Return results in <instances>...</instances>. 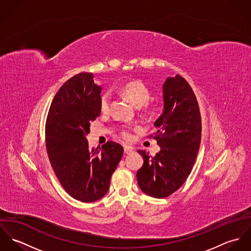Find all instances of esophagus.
<instances>
[{"instance_id": "34e87169", "label": "esophagus", "mask_w": 251, "mask_h": 251, "mask_svg": "<svg viewBox=\"0 0 251 251\" xmlns=\"http://www.w3.org/2000/svg\"><path fill=\"white\" fill-rule=\"evenodd\" d=\"M124 151H125V153L128 154V153H131L133 151V150L131 148H129V147H125L124 148Z\"/></svg>"}]
</instances>
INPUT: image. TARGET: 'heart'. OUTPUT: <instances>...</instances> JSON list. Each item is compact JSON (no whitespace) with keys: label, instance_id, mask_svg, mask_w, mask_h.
Listing matches in <instances>:
<instances>
[{"label":"heart","instance_id":"1","mask_svg":"<svg viewBox=\"0 0 251 251\" xmlns=\"http://www.w3.org/2000/svg\"><path fill=\"white\" fill-rule=\"evenodd\" d=\"M120 93L126 97L134 106L143 108L144 113L151 111V106L147 103L151 100V91L140 80H131L124 83L120 87ZM111 102V95L108 92H104L100 98V109L102 113L109 111ZM131 129L123 128L120 130V137L125 141H130Z\"/></svg>","mask_w":251,"mask_h":251}]
</instances>
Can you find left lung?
I'll return each mask as SVG.
<instances>
[{"label": "left lung", "mask_w": 251, "mask_h": 251, "mask_svg": "<svg viewBox=\"0 0 251 251\" xmlns=\"http://www.w3.org/2000/svg\"><path fill=\"white\" fill-rule=\"evenodd\" d=\"M164 110L155 121L157 130L149 137L160 147L154 156L143 150L137 181L144 193L165 198L177 191L189 176L201 143L202 122L198 101L187 81L180 75L163 84Z\"/></svg>", "instance_id": "8db88e82"}]
</instances>
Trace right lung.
<instances>
[{
  "mask_svg": "<svg viewBox=\"0 0 251 251\" xmlns=\"http://www.w3.org/2000/svg\"><path fill=\"white\" fill-rule=\"evenodd\" d=\"M92 73H79L58 91L45 124L49 161L64 189L74 199L90 203L107 193L110 179L124 149L108 141L101 151L90 149L86 135L90 123L100 115V86Z\"/></svg>",
  "mask_w": 251,
  "mask_h": 251,
  "instance_id": "right-lung-1",
  "label": "right lung"
}]
</instances>
